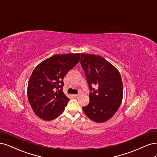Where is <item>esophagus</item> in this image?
<instances>
[{"instance_id":"esophagus-1","label":"esophagus","mask_w":157,"mask_h":157,"mask_svg":"<svg viewBox=\"0 0 157 157\" xmlns=\"http://www.w3.org/2000/svg\"><path fill=\"white\" fill-rule=\"evenodd\" d=\"M79 95H80V94H74V95H73V96H74L75 97H78Z\"/></svg>"}]
</instances>
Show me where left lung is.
Returning a JSON list of instances; mask_svg holds the SVG:
<instances>
[{
    "label": "left lung",
    "mask_w": 157,
    "mask_h": 157,
    "mask_svg": "<svg viewBox=\"0 0 157 157\" xmlns=\"http://www.w3.org/2000/svg\"><path fill=\"white\" fill-rule=\"evenodd\" d=\"M80 63L85 71L90 90V102L82 110L96 123L108 121L120 107L123 95L121 75L112 63L99 55L81 53ZM95 85L98 87L95 90Z\"/></svg>",
    "instance_id": "obj_1"
}]
</instances>
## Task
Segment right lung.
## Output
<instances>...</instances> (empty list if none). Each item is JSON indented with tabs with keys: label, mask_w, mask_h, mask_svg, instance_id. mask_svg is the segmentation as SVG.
Instances as JSON below:
<instances>
[{
	"label": "right lung",
	"mask_w": 157,
	"mask_h": 157,
	"mask_svg": "<svg viewBox=\"0 0 157 157\" xmlns=\"http://www.w3.org/2000/svg\"><path fill=\"white\" fill-rule=\"evenodd\" d=\"M80 56V53L56 55L36 67L29 80L27 96L37 116L51 121L63 112L69 100L63 92V79Z\"/></svg>",
	"instance_id": "1"
}]
</instances>
